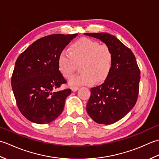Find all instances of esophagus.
<instances>
[{"mask_svg": "<svg viewBox=\"0 0 159 159\" xmlns=\"http://www.w3.org/2000/svg\"><path fill=\"white\" fill-rule=\"evenodd\" d=\"M71 89H72V92H76V91L79 89V87H71Z\"/></svg>", "mask_w": 159, "mask_h": 159, "instance_id": "34e87169", "label": "esophagus"}]
</instances>
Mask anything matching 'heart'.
<instances>
[{
    "label": "heart",
    "instance_id": "obj_1",
    "mask_svg": "<svg viewBox=\"0 0 159 159\" xmlns=\"http://www.w3.org/2000/svg\"><path fill=\"white\" fill-rule=\"evenodd\" d=\"M81 73L70 80L72 86L91 85L104 81L110 74L113 65V55L109 46L89 38H82L72 43L70 52L64 49L57 59L58 67L62 75L68 79L80 63Z\"/></svg>",
    "mask_w": 159,
    "mask_h": 159
}]
</instances>
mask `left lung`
<instances>
[{
    "instance_id": "8db88e82",
    "label": "left lung",
    "mask_w": 159,
    "mask_h": 159,
    "mask_svg": "<svg viewBox=\"0 0 159 159\" xmlns=\"http://www.w3.org/2000/svg\"><path fill=\"white\" fill-rule=\"evenodd\" d=\"M102 41L113 55V65L101 85L91 89L87 112L98 124L109 125L123 118L135 105L140 70L131 50L116 37L106 33H85Z\"/></svg>"
}]
</instances>
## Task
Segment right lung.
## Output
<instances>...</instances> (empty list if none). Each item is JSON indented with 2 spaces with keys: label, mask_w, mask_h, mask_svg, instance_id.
I'll use <instances>...</instances> for the list:
<instances>
[{
  "label": "right lung",
  "mask_w": 159,
  "mask_h": 159,
  "mask_svg": "<svg viewBox=\"0 0 159 159\" xmlns=\"http://www.w3.org/2000/svg\"><path fill=\"white\" fill-rule=\"evenodd\" d=\"M77 35L43 37L17 59L11 77L13 92L20 111L32 122L50 123L63 112L71 89L55 91L66 83L59 70L57 59L60 52Z\"/></svg>",
  "instance_id": "obj_1"
}]
</instances>
